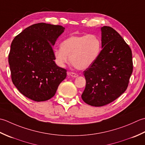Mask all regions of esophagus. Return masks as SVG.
<instances>
[{
	"label": "esophagus",
	"instance_id": "obj_1",
	"mask_svg": "<svg viewBox=\"0 0 145 145\" xmlns=\"http://www.w3.org/2000/svg\"><path fill=\"white\" fill-rule=\"evenodd\" d=\"M67 75L68 76H71V77H73V78H76V77L78 76V74H76L75 72H67Z\"/></svg>",
	"mask_w": 145,
	"mask_h": 145
}]
</instances>
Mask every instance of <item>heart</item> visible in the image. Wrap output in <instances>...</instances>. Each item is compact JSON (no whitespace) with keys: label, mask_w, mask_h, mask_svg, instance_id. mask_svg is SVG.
<instances>
[{"label":"heart","mask_w":145,"mask_h":145,"mask_svg":"<svg viewBox=\"0 0 145 145\" xmlns=\"http://www.w3.org/2000/svg\"><path fill=\"white\" fill-rule=\"evenodd\" d=\"M61 49L54 50L56 63L63 66L69 60L74 67L79 70L91 66L101 51V40L94 34L73 35L61 43Z\"/></svg>","instance_id":"1"}]
</instances>
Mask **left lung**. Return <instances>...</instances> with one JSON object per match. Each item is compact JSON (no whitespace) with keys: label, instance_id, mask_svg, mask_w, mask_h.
<instances>
[{"label":"left lung","instance_id":"obj_1","mask_svg":"<svg viewBox=\"0 0 145 145\" xmlns=\"http://www.w3.org/2000/svg\"><path fill=\"white\" fill-rule=\"evenodd\" d=\"M102 48L96 61L83 72L86 87L81 97L86 104L103 106L126 90L133 69L132 52L117 31L101 27Z\"/></svg>","mask_w":145,"mask_h":145}]
</instances>
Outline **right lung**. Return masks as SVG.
I'll use <instances>...</instances> for the list:
<instances>
[{"mask_svg": "<svg viewBox=\"0 0 145 145\" xmlns=\"http://www.w3.org/2000/svg\"><path fill=\"white\" fill-rule=\"evenodd\" d=\"M64 29L59 25L35 24L11 43L8 59L12 81L20 93L33 101L51 99L66 78L67 70L56 64L52 49Z\"/></svg>", "mask_w": 145, "mask_h": 145, "instance_id": "1", "label": "right lung"}]
</instances>
